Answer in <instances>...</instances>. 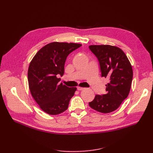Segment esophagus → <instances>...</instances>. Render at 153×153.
Instances as JSON below:
<instances>
[{
	"instance_id": "esophagus-1",
	"label": "esophagus",
	"mask_w": 153,
	"mask_h": 153,
	"mask_svg": "<svg viewBox=\"0 0 153 153\" xmlns=\"http://www.w3.org/2000/svg\"><path fill=\"white\" fill-rule=\"evenodd\" d=\"M77 89L78 91H82V90L84 89V87H77Z\"/></svg>"
}]
</instances>
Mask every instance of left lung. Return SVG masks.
I'll list each match as a JSON object with an SVG mask.
<instances>
[{"label":"left lung","mask_w":153,"mask_h":153,"mask_svg":"<svg viewBox=\"0 0 153 153\" xmlns=\"http://www.w3.org/2000/svg\"><path fill=\"white\" fill-rule=\"evenodd\" d=\"M91 51L97 58L102 77H107L106 94L96 95L89 103L94 110L103 114L117 110L130 93L133 79V69L125 53L118 47L111 45H91Z\"/></svg>","instance_id":"left-lung-1"}]
</instances>
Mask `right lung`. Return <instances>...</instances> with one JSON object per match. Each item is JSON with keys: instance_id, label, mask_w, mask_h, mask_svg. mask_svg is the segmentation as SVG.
I'll return each instance as SVG.
<instances>
[{"instance_id": "obj_1", "label": "right lung", "mask_w": 153, "mask_h": 153, "mask_svg": "<svg viewBox=\"0 0 153 153\" xmlns=\"http://www.w3.org/2000/svg\"><path fill=\"white\" fill-rule=\"evenodd\" d=\"M73 43L52 42L41 48L30 63L28 81L32 97L40 108L50 115L66 111L76 87L60 83L68 56L81 46Z\"/></svg>"}]
</instances>
